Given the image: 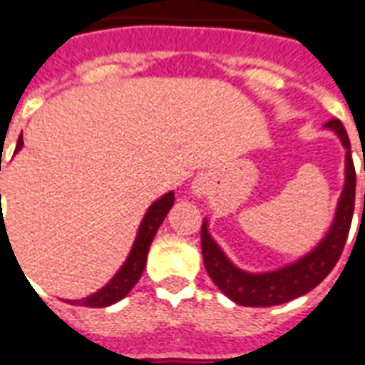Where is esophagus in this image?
<instances>
[{
    "label": "esophagus",
    "instance_id": "34e87169",
    "mask_svg": "<svg viewBox=\"0 0 365 365\" xmlns=\"http://www.w3.org/2000/svg\"><path fill=\"white\" fill-rule=\"evenodd\" d=\"M192 188H194V192H195V194H197V195L205 194V185H201L200 180H195L194 186H192Z\"/></svg>",
    "mask_w": 365,
    "mask_h": 365
}]
</instances>
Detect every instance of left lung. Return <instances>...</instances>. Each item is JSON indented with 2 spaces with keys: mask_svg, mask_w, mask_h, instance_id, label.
I'll return each instance as SVG.
<instances>
[{
  "mask_svg": "<svg viewBox=\"0 0 365 365\" xmlns=\"http://www.w3.org/2000/svg\"><path fill=\"white\" fill-rule=\"evenodd\" d=\"M324 128L338 135L341 145L345 147V185L339 195L332 225L312 252L282 269L270 270V272H246L235 267L227 259L216 240L210 237L209 222L203 220L201 254H203L205 269L216 287L235 304L248 306V308H267V306H278V304L294 300L317 287L338 263L343 246L347 242L352 212H354L356 173H354L351 141H349L345 126L338 119H332L324 125Z\"/></svg>",
  "mask_w": 365,
  "mask_h": 365,
  "instance_id": "1",
  "label": "left lung"
}]
</instances>
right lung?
I'll use <instances>...</instances> for the list:
<instances>
[{
	"label": "right lung",
	"instance_id": "obj_1",
	"mask_svg": "<svg viewBox=\"0 0 365 365\" xmlns=\"http://www.w3.org/2000/svg\"><path fill=\"white\" fill-rule=\"evenodd\" d=\"M22 145L24 140L20 138L14 153H18V150L22 149ZM173 201H175V194H173V192H168V194L162 195L160 200H156L155 203L150 205L149 210H147L145 216H143V220H141L140 230H138L135 240L134 244H132L130 254H128V257H126V261L123 263L121 269L117 270L115 276H113L104 287L98 289L96 293L89 294V297L81 298V300H67V302L80 304V306H87V308H106V306L119 302L121 298H125L126 294L130 293L132 287L138 284V279H140L141 274H143L150 242L155 239L156 231H158V227L162 225L164 218L168 216L170 209L173 207Z\"/></svg>",
	"mask_w": 365,
	"mask_h": 365
}]
</instances>
